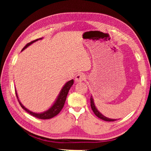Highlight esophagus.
<instances>
[{"label":"esophagus","mask_w":151,"mask_h":151,"mask_svg":"<svg viewBox=\"0 0 151 151\" xmlns=\"http://www.w3.org/2000/svg\"><path fill=\"white\" fill-rule=\"evenodd\" d=\"M85 78H86V76L84 74L79 73L76 76L75 82H76V83H81V82H83V81H85Z\"/></svg>","instance_id":"obj_1"}]
</instances>
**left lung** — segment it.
Listing matches in <instances>:
<instances>
[{
    "mask_svg": "<svg viewBox=\"0 0 151 151\" xmlns=\"http://www.w3.org/2000/svg\"><path fill=\"white\" fill-rule=\"evenodd\" d=\"M91 106L92 110H93V111L94 112V113L95 114V115L97 117H99V119H101L103 120V121H116V120H117V119H112L107 118V117L103 115V114H102L101 112L96 109L95 105H94V100H93V97H92V96H91Z\"/></svg>",
    "mask_w": 151,
    "mask_h": 151,
    "instance_id": "obj_1",
    "label": "left lung"
}]
</instances>
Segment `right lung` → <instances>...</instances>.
Here are the masks:
<instances>
[{
  "mask_svg": "<svg viewBox=\"0 0 151 151\" xmlns=\"http://www.w3.org/2000/svg\"><path fill=\"white\" fill-rule=\"evenodd\" d=\"M40 39H42V38H40V39H36L35 40H33V41H31L29 43H28V44L25 45V47L22 48V51L24 50L27 47H29V45L32 44L33 42L37 41L38 40H40ZM73 83H74L73 79H72V80H70L69 81H68L67 83L65 84V86H63V88H62V90H61L59 95H58V98L57 99V100H56L55 103L53 104V105L51 106L49 109L47 110V111L43 112H42V113H35V112H33L32 111H29V110L27 109V108H25V107L22 105L21 103L20 102L19 97H18V96H17V93L16 90H15V93H16L17 98L18 99V101H19L20 105L21 106L22 109H24V111H26L27 112H29L30 114H31V115L36 117V118L40 119H49L52 118V117L55 116L56 115H57V114L59 113L61 110H62V109L63 108L64 104H65V103L66 99V96H67V94L68 93V91H69L71 86H73Z\"/></svg>",
  "mask_w": 151,
  "mask_h": 151,
  "instance_id": "right-lung-1",
  "label": "right lung"
}]
</instances>
